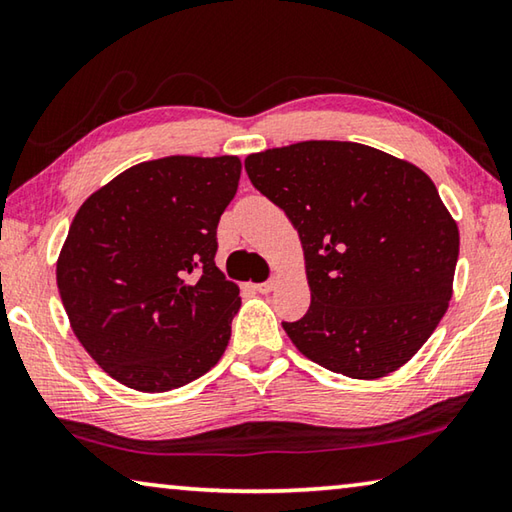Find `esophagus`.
<instances>
[{"label": "esophagus", "mask_w": 512, "mask_h": 512, "mask_svg": "<svg viewBox=\"0 0 512 512\" xmlns=\"http://www.w3.org/2000/svg\"><path fill=\"white\" fill-rule=\"evenodd\" d=\"M275 284H277V280H275V277H271V280H266V282H259L255 289H257L259 293H271V291L275 289Z\"/></svg>", "instance_id": "obj_1"}]
</instances>
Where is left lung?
<instances>
[{"mask_svg":"<svg viewBox=\"0 0 512 512\" xmlns=\"http://www.w3.org/2000/svg\"><path fill=\"white\" fill-rule=\"evenodd\" d=\"M244 164L305 250L311 305L282 323L293 345L354 379L404 366L445 316L458 259L456 221L431 178L357 142H298Z\"/></svg>","mask_w":512,"mask_h":512,"instance_id":"left-lung-1","label":"left lung"}]
</instances>
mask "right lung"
<instances>
[{"instance_id": "right-lung-1", "label": "right lung", "mask_w": 512, "mask_h": 512, "mask_svg": "<svg viewBox=\"0 0 512 512\" xmlns=\"http://www.w3.org/2000/svg\"><path fill=\"white\" fill-rule=\"evenodd\" d=\"M235 155H171L119 173L76 212L56 280L90 357L142 393L216 366L241 298L216 268V225L237 194Z\"/></svg>"}]
</instances>
